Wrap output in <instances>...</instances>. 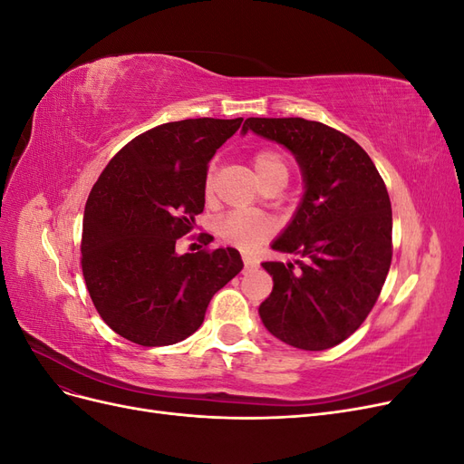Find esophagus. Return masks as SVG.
<instances>
[{
    "label": "esophagus",
    "mask_w": 464,
    "mask_h": 464,
    "mask_svg": "<svg viewBox=\"0 0 464 464\" xmlns=\"http://www.w3.org/2000/svg\"><path fill=\"white\" fill-rule=\"evenodd\" d=\"M242 259H244V266H246L247 271H249V269H254V266H257V261H256L254 257H249V256H242Z\"/></svg>",
    "instance_id": "1"
}]
</instances>
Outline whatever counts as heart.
<instances>
[{
  "mask_svg": "<svg viewBox=\"0 0 464 464\" xmlns=\"http://www.w3.org/2000/svg\"><path fill=\"white\" fill-rule=\"evenodd\" d=\"M254 168L261 184L278 172L286 174V164L283 157L271 149H263L254 154ZM213 179H215V170L210 168L205 178L207 191L213 188ZM271 230L273 227L269 218H265L263 215H257V213H251V210H230V213L222 215L215 222V232L220 240L240 249L257 247L266 240V237H269Z\"/></svg>",
  "mask_w": 464,
  "mask_h": 464,
  "instance_id": "heart-1",
  "label": "heart"
}]
</instances>
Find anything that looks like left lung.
I'll return each instance as SVG.
<instances>
[{
	"label": "left lung",
	"mask_w": 464,
	"mask_h": 464,
	"mask_svg": "<svg viewBox=\"0 0 464 464\" xmlns=\"http://www.w3.org/2000/svg\"><path fill=\"white\" fill-rule=\"evenodd\" d=\"M285 145L305 179L304 199L265 261L273 292L259 315L276 339L302 350L346 341L375 305L392 257V213L383 178L354 139L304 118H247L242 131Z\"/></svg>",
	"instance_id": "8db88e82"
}]
</instances>
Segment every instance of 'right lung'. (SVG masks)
<instances>
[{
    "label": "right lung",
    "instance_id": "1",
    "mask_svg": "<svg viewBox=\"0 0 464 464\" xmlns=\"http://www.w3.org/2000/svg\"><path fill=\"white\" fill-rule=\"evenodd\" d=\"M244 118L157 125L120 149L91 189L81 266L106 325L141 346H168L201 327L210 298L242 271L240 251L176 254L205 207L208 160Z\"/></svg>",
    "mask_w": 464,
    "mask_h": 464
}]
</instances>
